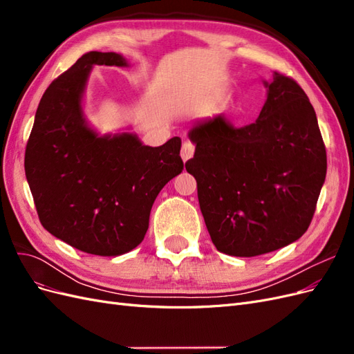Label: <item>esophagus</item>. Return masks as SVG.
<instances>
[{
    "label": "esophagus",
    "instance_id": "esophagus-1",
    "mask_svg": "<svg viewBox=\"0 0 354 354\" xmlns=\"http://www.w3.org/2000/svg\"><path fill=\"white\" fill-rule=\"evenodd\" d=\"M194 155H195V146L190 142H185L183 146H181V152H180V156L183 159V162H187L189 159L194 158Z\"/></svg>",
    "mask_w": 354,
    "mask_h": 354
}]
</instances>
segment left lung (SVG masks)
<instances>
[{"mask_svg":"<svg viewBox=\"0 0 354 354\" xmlns=\"http://www.w3.org/2000/svg\"><path fill=\"white\" fill-rule=\"evenodd\" d=\"M254 124L233 128L221 116L195 121L186 162L196 178L212 243L233 257H255L298 241L313 218L326 177L316 112L299 85L273 72Z\"/></svg>","mask_w":354,"mask_h":354,"instance_id":"1","label":"left lung"}]
</instances>
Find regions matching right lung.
Returning a JSON list of instances; mask_svg holds the SVG:
<instances>
[{"label": "right lung", "instance_id": "right-lung-1", "mask_svg": "<svg viewBox=\"0 0 354 354\" xmlns=\"http://www.w3.org/2000/svg\"><path fill=\"white\" fill-rule=\"evenodd\" d=\"M128 68L109 51H90L50 84L38 104L25 173L42 226L82 252L118 257L145 239L153 202L183 171L181 138L146 146L136 133L100 134L84 112L94 66Z\"/></svg>", "mask_w": 354, "mask_h": 354}]
</instances>
